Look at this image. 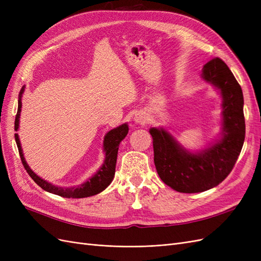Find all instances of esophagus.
<instances>
[{"label":"esophagus","instance_id":"esophagus-1","mask_svg":"<svg viewBox=\"0 0 261 261\" xmlns=\"http://www.w3.org/2000/svg\"><path fill=\"white\" fill-rule=\"evenodd\" d=\"M135 122L138 123V124H145L146 123V117L143 115V114H136L135 115Z\"/></svg>","mask_w":261,"mask_h":261}]
</instances>
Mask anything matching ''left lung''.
Instances as JSON below:
<instances>
[{"label": "left lung", "mask_w": 261, "mask_h": 261, "mask_svg": "<svg viewBox=\"0 0 261 261\" xmlns=\"http://www.w3.org/2000/svg\"><path fill=\"white\" fill-rule=\"evenodd\" d=\"M202 78L215 85L222 94L221 140L199 153H191L163 128L150 129L158 174L179 193H201L223 181L238 161L245 139L243 91L230 68L220 58H213L203 66Z\"/></svg>", "instance_id": "1"}]
</instances>
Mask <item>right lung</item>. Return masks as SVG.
I'll list each match as a JSON object with an SVG mask.
<instances>
[{
    "instance_id": "add662e5",
    "label": "right lung",
    "mask_w": 261,
    "mask_h": 261,
    "mask_svg": "<svg viewBox=\"0 0 261 261\" xmlns=\"http://www.w3.org/2000/svg\"><path fill=\"white\" fill-rule=\"evenodd\" d=\"M23 92V88H21L19 92V99H18V109H17V114L15 117V130L18 129V124H19V115L21 111V94ZM128 133V126L127 124H123L118 127L110 130L106 137H105V151H106V161L102 165L101 169L94 174L91 178H89L86 183L77 186V187H70V188H63L54 186L48 181L43 180L37 174L30 170V168L27 165L25 159H23V154L21 151V147L19 143V138L17 134H15V140H16L18 152L20 155V160L22 162L23 168L27 171L29 176L33 178L36 184L40 186L45 192H49L55 195H59L61 197H66V198H84V197H89L97 195L101 193L102 191L111 184V181L115 174V165H116V158H117V151H118V146H120L121 141L126 137Z\"/></svg>"
}]
</instances>
